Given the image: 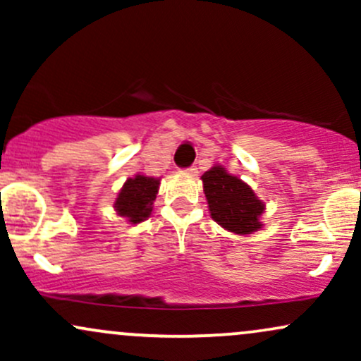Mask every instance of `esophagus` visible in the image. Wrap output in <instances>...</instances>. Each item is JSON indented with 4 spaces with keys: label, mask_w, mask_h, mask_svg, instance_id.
<instances>
[{
    "label": "esophagus",
    "mask_w": 361,
    "mask_h": 361,
    "mask_svg": "<svg viewBox=\"0 0 361 361\" xmlns=\"http://www.w3.org/2000/svg\"><path fill=\"white\" fill-rule=\"evenodd\" d=\"M185 171H186V173H188V175H192V176H195V175H197V173H198V168H197V166H195V164H193V166H188V168H186V169H185Z\"/></svg>",
    "instance_id": "1"
}]
</instances>
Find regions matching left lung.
<instances>
[{
    "instance_id": "obj_1",
    "label": "left lung",
    "mask_w": 361,
    "mask_h": 361,
    "mask_svg": "<svg viewBox=\"0 0 361 361\" xmlns=\"http://www.w3.org/2000/svg\"><path fill=\"white\" fill-rule=\"evenodd\" d=\"M202 181L210 215L224 229L235 234H251L259 229L264 204L244 181L221 166L205 171Z\"/></svg>"
}]
</instances>
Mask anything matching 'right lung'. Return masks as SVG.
I'll list each match as a JSON object with an SVG mask.
<instances>
[{
  "label": "right lung",
  "instance_id": "1",
  "mask_svg": "<svg viewBox=\"0 0 361 361\" xmlns=\"http://www.w3.org/2000/svg\"><path fill=\"white\" fill-rule=\"evenodd\" d=\"M157 188H159V180L156 178L144 175L128 178L115 200L118 215L127 217L132 224L142 222L152 212Z\"/></svg>",
  "mask_w": 361,
  "mask_h": 361
}]
</instances>
